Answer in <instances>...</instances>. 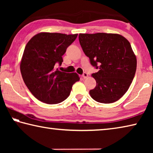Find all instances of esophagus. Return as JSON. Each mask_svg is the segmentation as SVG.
I'll use <instances>...</instances> for the list:
<instances>
[{
  "label": "esophagus",
  "mask_w": 153,
  "mask_h": 153,
  "mask_svg": "<svg viewBox=\"0 0 153 153\" xmlns=\"http://www.w3.org/2000/svg\"><path fill=\"white\" fill-rule=\"evenodd\" d=\"M82 77H83V78H84V79H86V77H88V74L87 73H84L82 74Z\"/></svg>",
  "instance_id": "esophagus-1"
}]
</instances>
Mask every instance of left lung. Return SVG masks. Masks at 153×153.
I'll return each mask as SVG.
<instances>
[{"instance_id":"1","label":"left lung","mask_w":153,"mask_h":153,"mask_svg":"<svg viewBox=\"0 0 153 153\" xmlns=\"http://www.w3.org/2000/svg\"><path fill=\"white\" fill-rule=\"evenodd\" d=\"M79 44L90 63L99 69L92 76L97 86L90 90L96 101L112 103L128 91L136 71L137 61L129 41L117 33H79Z\"/></svg>"}]
</instances>
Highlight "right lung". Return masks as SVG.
Masks as SVG:
<instances>
[{
	"label": "right lung",
	"mask_w": 153,
	"mask_h": 153,
	"mask_svg": "<svg viewBox=\"0 0 153 153\" xmlns=\"http://www.w3.org/2000/svg\"><path fill=\"white\" fill-rule=\"evenodd\" d=\"M77 34L41 32L25 46L20 64L24 83L34 97L46 104H58L70 94L72 86L79 81L76 73L56 69L61 65L66 49Z\"/></svg>",
	"instance_id": "1"
}]
</instances>
